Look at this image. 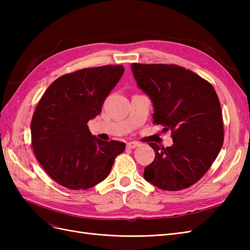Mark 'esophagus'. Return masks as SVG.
Listing matches in <instances>:
<instances>
[{
    "label": "esophagus",
    "instance_id": "esophagus-1",
    "mask_svg": "<svg viewBox=\"0 0 250 250\" xmlns=\"http://www.w3.org/2000/svg\"><path fill=\"white\" fill-rule=\"evenodd\" d=\"M139 146H140V144L137 143V142H129V143L126 144V147L129 148V149H134V148H137Z\"/></svg>",
    "mask_w": 250,
    "mask_h": 250
}]
</instances>
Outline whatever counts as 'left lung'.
Here are the masks:
<instances>
[{
	"mask_svg": "<svg viewBox=\"0 0 250 250\" xmlns=\"http://www.w3.org/2000/svg\"><path fill=\"white\" fill-rule=\"evenodd\" d=\"M137 84L153 104V123L171 131L173 145L155 143V158L144 170L148 183L179 191L207 173L223 145L220 102L209 82L175 64L132 63Z\"/></svg>",
	"mask_w": 250,
	"mask_h": 250,
	"instance_id": "8db88e82",
	"label": "left lung"
}]
</instances>
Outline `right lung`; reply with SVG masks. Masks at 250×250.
I'll return each instance as SVG.
<instances>
[{
	"label": "right lung",
	"instance_id": "obj_1",
	"mask_svg": "<svg viewBox=\"0 0 250 250\" xmlns=\"http://www.w3.org/2000/svg\"><path fill=\"white\" fill-rule=\"evenodd\" d=\"M123 73V65L82 69L57 78L42 95L31 121L32 147L57 184L87 190L108 176L124 151V143L99 140L87 126Z\"/></svg>",
	"mask_w": 250,
	"mask_h": 250
}]
</instances>
